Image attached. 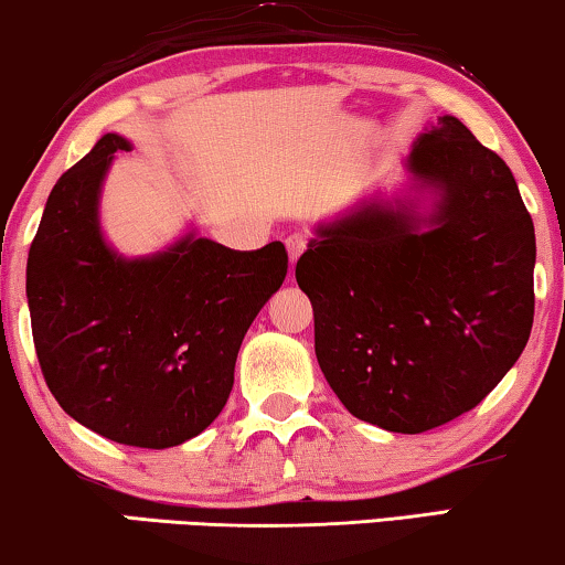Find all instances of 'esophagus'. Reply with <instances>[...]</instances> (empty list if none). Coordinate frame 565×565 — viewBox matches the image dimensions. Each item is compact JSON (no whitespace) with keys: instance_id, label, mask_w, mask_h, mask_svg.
<instances>
[{"instance_id":"34e87169","label":"esophagus","mask_w":565,"mask_h":565,"mask_svg":"<svg viewBox=\"0 0 565 565\" xmlns=\"http://www.w3.org/2000/svg\"><path fill=\"white\" fill-rule=\"evenodd\" d=\"M306 244L308 239L302 234H290L288 239H285V247H288V257H290V265L298 263V257L306 252Z\"/></svg>"}]
</instances>
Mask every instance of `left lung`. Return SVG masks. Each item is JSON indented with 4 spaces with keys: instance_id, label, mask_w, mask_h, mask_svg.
I'll return each instance as SVG.
<instances>
[{
    "instance_id": "1",
    "label": "left lung",
    "mask_w": 565,
    "mask_h": 565,
    "mask_svg": "<svg viewBox=\"0 0 565 565\" xmlns=\"http://www.w3.org/2000/svg\"><path fill=\"white\" fill-rule=\"evenodd\" d=\"M405 173L316 224L296 280L343 407L423 433L477 407L525 349L535 226L512 170L451 114L415 137Z\"/></svg>"
}]
</instances>
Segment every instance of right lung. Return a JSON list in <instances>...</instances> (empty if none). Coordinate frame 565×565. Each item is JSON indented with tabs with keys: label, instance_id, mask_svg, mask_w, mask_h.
Returning <instances> with one entry per match:
<instances>
[{
	"label": "right lung",
	"instance_id": "right-lung-1",
	"mask_svg": "<svg viewBox=\"0 0 565 565\" xmlns=\"http://www.w3.org/2000/svg\"><path fill=\"white\" fill-rule=\"evenodd\" d=\"M104 135L58 178L28 257L40 370L73 420L137 448L195 438L224 411L242 339L288 273L280 242L234 252L195 234L125 257L102 228L114 152Z\"/></svg>",
	"mask_w": 565,
	"mask_h": 565
}]
</instances>
